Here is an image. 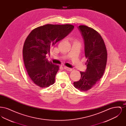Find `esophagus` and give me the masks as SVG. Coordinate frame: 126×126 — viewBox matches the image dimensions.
<instances>
[{
  "label": "esophagus",
  "mask_w": 126,
  "mask_h": 126,
  "mask_svg": "<svg viewBox=\"0 0 126 126\" xmlns=\"http://www.w3.org/2000/svg\"><path fill=\"white\" fill-rule=\"evenodd\" d=\"M64 68L65 70H66L69 71H71L72 70V68H69V67H66V66H64Z\"/></svg>",
  "instance_id": "esophagus-1"
}]
</instances>
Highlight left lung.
I'll return each mask as SVG.
<instances>
[{
  "instance_id": "left-lung-1",
  "label": "left lung",
  "mask_w": 126,
  "mask_h": 126,
  "mask_svg": "<svg viewBox=\"0 0 126 126\" xmlns=\"http://www.w3.org/2000/svg\"><path fill=\"white\" fill-rule=\"evenodd\" d=\"M78 29L84 39L87 68L85 72H80V79L73 84L76 88L85 92L94 87L102 77L107 64V52L103 40L96 31L86 25H80Z\"/></svg>"
}]
</instances>
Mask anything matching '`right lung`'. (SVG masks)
I'll use <instances>...</instances> for the list:
<instances>
[{
	"instance_id": "obj_1",
	"label": "right lung",
	"mask_w": 126,
	"mask_h": 126,
	"mask_svg": "<svg viewBox=\"0 0 126 126\" xmlns=\"http://www.w3.org/2000/svg\"><path fill=\"white\" fill-rule=\"evenodd\" d=\"M74 28L71 24H46L32 30L27 37L23 49L24 66L31 79L37 86L44 88L54 84L59 66L48 61L46 55Z\"/></svg>"
}]
</instances>
